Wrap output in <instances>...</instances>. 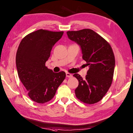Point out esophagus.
Masks as SVG:
<instances>
[{
  "label": "esophagus",
  "instance_id": "esophagus-1",
  "mask_svg": "<svg viewBox=\"0 0 133 133\" xmlns=\"http://www.w3.org/2000/svg\"><path fill=\"white\" fill-rule=\"evenodd\" d=\"M66 77H72V75L70 74V73H66Z\"/></svg>",
  "mask_w": 133,
  "mask_h": 133
}]
</instances>
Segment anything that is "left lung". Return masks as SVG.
Wrapping results in <instances>:
<instances>
[{"mask_svg": "<svg viewBox=\"0 0 133 133\" xmlns=\"http://www.w3.org/2000/svg\"><path fill=\"white\" fill-rule=\"evenodd\" d=\"M67 34L69 39L80 45L82 58L89 66L85 79L77 73L73 75L79 81L76 96L85 104H95L102 99L112 83L115 63L112 48L92 29L67 31Z\"/></svg>", "mask_w": 133, "mask_h": 133, "instance_id": "obj_1", "label": "left lung"}]
</instances>
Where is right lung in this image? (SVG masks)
<instances>
[{"label": "right lung", "instance_id": "1", "mask_svg": "<svg viewBox=\"0 0 133 133\" xmlns=\"http://www.w3.org/2000/svg\"><path fill=\"white\" fill-rule=\"evenodd\" d=\"M63 33L39 29L26 35L19 45L16 56L18 76L35 102L44 104L52 99L66 77L64 71L54 73L45 66L52 47Z\"/></svg>", "mask_w": 133, "mask_h": 133}]
</instances>
